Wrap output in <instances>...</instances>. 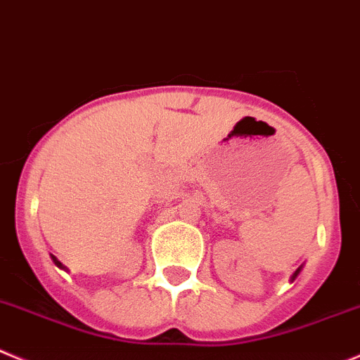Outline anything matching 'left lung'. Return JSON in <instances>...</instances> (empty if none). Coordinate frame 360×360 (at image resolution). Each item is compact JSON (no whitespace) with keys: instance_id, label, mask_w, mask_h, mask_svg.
I'll return each mask as SVG.
<instances>
[{"instance_id":"1","label":"left lung","mask_w":360,"mask_h":360,"mask_svg":"<svg viewBox=\"0 0 360 360\" xmlns=\"http://www.w3.org/2000/svg\"><path fill=\"white\" fill-rule=\"evenodd\" d=\"M297 274H298V270H297V271H295V275H297Z\"/></svg>"}]
</instances>
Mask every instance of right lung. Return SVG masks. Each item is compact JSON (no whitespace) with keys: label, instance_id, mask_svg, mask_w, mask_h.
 <instances>
[{"label":"right lung","instance_id":"1","mask_svg":"<svg viewBox=\"0 0 360 360\" xmlns=\"http://www.w3.org/2000/svg\"><path fill=\"white\" fill-rule=\"evenodd\" d=\"M53 261H55V264H56V266H62V263H60V261H58V259H56V257H55V256H53Z\"/></svg>","mask_w":360,"mask_h":360}]
</instances>
